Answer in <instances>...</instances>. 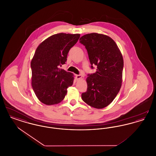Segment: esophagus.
Listing matches in <instances>:
<instances>
[{
  "mask_svg": "<svg viewBox=\"0 0 156 156\" xmlns=\"http://www.w3.org/2000/svg\"><path fill=\"white\" fill-rule=\"evenodd\" d=\"M75 78H76V79L77 80H80V79L82 78V75H76Z\"/></svg>",
  "mask_w": 156,
  "mask_h": 156,
  "instance_id": "1",
  "label": "esophagus"
}]
</instances>
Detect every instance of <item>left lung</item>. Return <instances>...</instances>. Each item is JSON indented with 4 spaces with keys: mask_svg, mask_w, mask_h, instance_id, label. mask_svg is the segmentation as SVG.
<instances>
[{
    "mask_svg": "<svg viewBox=\"0 0 156 156\" xmlns=\"http://www.w3.org/2000/svg\"><path fill=\"white\" fill-rule=\"evenodd\" d=\"M80 43L87 50L91 68L97 67L95 73L88 75L87 90L82 94V99L93 108L102 109L111 103L121 88L122 55L114 40L104 34H85Z\"/></svg>",
    "mask_w": 156,
    "mask_h": 156,
    "instance_id": "left-lung-1",
    "label": "left lung"
}]
</instances>
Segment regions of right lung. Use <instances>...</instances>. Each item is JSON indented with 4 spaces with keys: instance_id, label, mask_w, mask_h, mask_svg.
I'll return each mask as SVG.
<instances>
[{
    "instance_id": "1",
    "label": "right lung",
    "mask_w": 156,
    "mask_h": 156,
    "mask_svg": "<svg viewBox=\"0 0 156 156\" xmlns=\"http://www.w3.org/2000/svg\"><path fill=\"white\" fill-rule=\"evenodd\" d=\"M80 34L58 33L45 39L38 47L31 61V85L40 102L52 105L66 97L73 84L71 73L60 69L66 64L69 50L80 38Z\"/></svg>"
}]
</instances>
